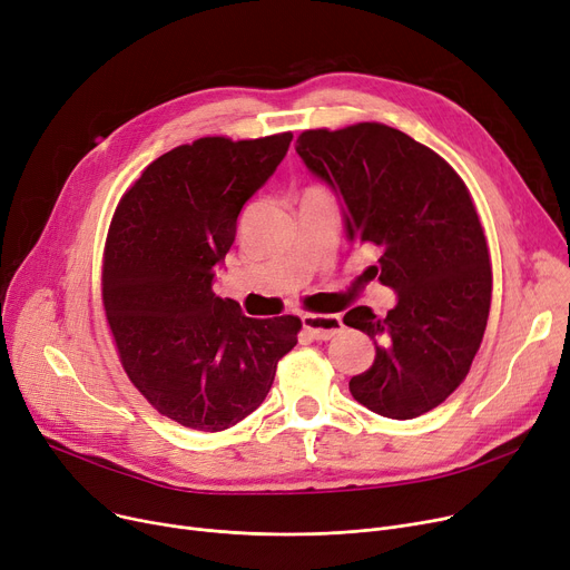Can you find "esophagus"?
Here are the masks:
<instances>
[{
  "label": "esophagus",
  "mask_w": 570,
  "mask_h": 570,
  "mask_svg": "<svg viewBox=\"0 0 570 570\" xmlns=\"http://www.w3.org/2000/svg\"><path fill=\"white\" fill-rule=\"evenodd\" d=\"M342 325H344L342 318L335 314H305L303 316V327L316 342L333 340L342 331Z\"/></svg>",
  "instance_id": "esophagus-1"
}]
</instances>
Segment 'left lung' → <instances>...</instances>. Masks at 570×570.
<instances>
[{
  "mask_svg": "<svg viewBox=\"0 0 570 570\" xmlns=\"http://www.w3.org/2000/svg\"><path fill=\"white\" fill-rule=\"evenodd\" d=\"M295 153L340 198L348 243L376 249L365 275L397 293L385 316H344L376 346L351 395L395 421L432 411L469 374L490 316V252L466 185L430 147L379 122L303 131Z\"/></svg>",
  "mask_w": 570,
  "mask_h": 570,
  "instance_id": "8db88e82",
  "label": "left lung"
}]
</instances>
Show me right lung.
Returning <instances> with one entry per match:
<instances>
[{
	"instance_id": "obj_1",
	"label": "right lung",
	"mask_w": 570,
	"mask_h": 570,
	"mask_svg": "<svg viewBox=\"0 0 570 570\" xmlns=\"http://www.w3.org/2000/svg\"><path fill=\"white\" fill-rule=\"evenodd\" d=\"M293 134L222 136L149 164L119 200L106 239L104 309L119 361L161 415L222 432L256 411L301 318H249L213 291L237 215L288 153Z\"/></svg>"
}]
</instances>
